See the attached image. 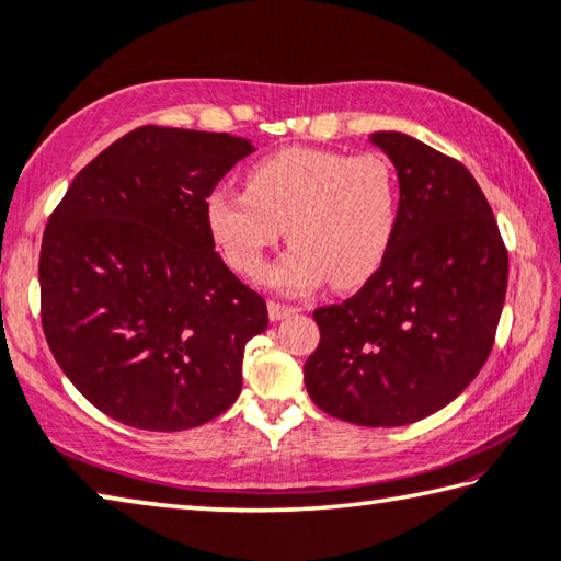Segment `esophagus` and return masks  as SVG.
<instances>
[{
  "mask_svg": "<svg viewBox=\"0 0 561 561\" xmlns=\"http://www.w3.org/2000/svg\"><path fill=\"white\" fill-rule=\"evenodd\" d=\"M266 309H270V319H272V322H279V319H287L289 314L297 312L295 307L282 305V301H270V305H266Z\"/></svg>",
  "mask_w": 561,
  "mask_h": 561,
  "instance_id": "34e87169",
  "label": "esophagus"
}]
</instances>
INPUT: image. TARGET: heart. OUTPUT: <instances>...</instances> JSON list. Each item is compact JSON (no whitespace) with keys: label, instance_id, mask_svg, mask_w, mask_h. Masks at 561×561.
<instances>
[{"label":"heart","instance_id":"heart-1","mask_svg":"<svg viewBox=\"0 0 561 561\" xmlns=\"http://www.w3.org/2000/svg\"><path fill=\"white\" fill-rule=\"evenodd\" d=\"M204 221L232 270L256 277L284 227L291 247L266 272V284L305 295L332 279L354 289L375 277L399 229V186L377 152L289 147L249 167L244 192L217 186Z\"/></svg>","mask_w":561,"mask_h":561}]
</instances>
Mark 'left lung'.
<instances>
[{
	"label": "left lung",
	"mask_w": 561,
	"mask_h": 561,
	"mask_svg": "<svg viewBox=\"0 0 561 561\" xmlns=\"http://www.w3.org/2000/svg\"><path fill=\"white\" fill-rule=\"evenodd\" d=\"M369 141L397 169L399 229L357 295L314 309L322 340L305 385L336 420L402 426L447 407L484 367L510 260L465 164L402 131Z\"/></svg>",
	"instance_id": "left-lung-1"
}]
</instances>
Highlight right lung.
Segmentation results:
<instances>
[{"instance_id": "right-lung-1", "label": "right lung", "mask_w": 561, "mask_h": 561, "mask_svg": "<svg viewBox=\"0 0 561 561\" xmlns=\"http://www.w3.org/2000/svg\"><path fill=\"white\" fill-rule=\"evenodd\" d=\"M249 139L139 127L94 157L51 211L39 254L42 327L100 412L149 432L192 430L242 392L264 299L215 252L204 199Z\"/></svg>"}]
</instances>
